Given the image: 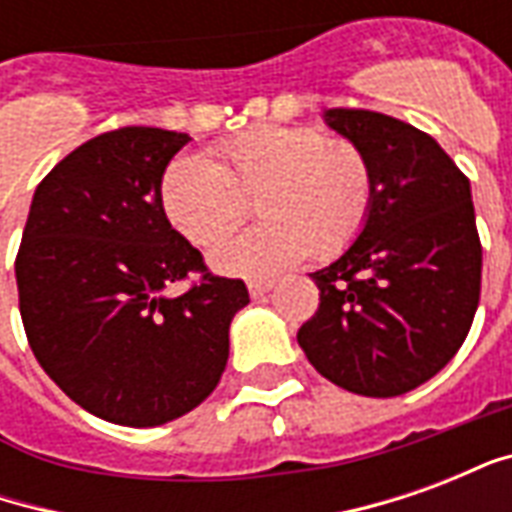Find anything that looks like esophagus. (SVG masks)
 I'll list each match as a JSON object with an SVG mask.
<instances>
[{
  "label": "esophagus",
  "instance_id": "1",
  "mask_svg": "<svg viewBox=\"0 0 512 512\" xmlns=\"http://www.w3.org/2000/svg\"><path fill=\"white\" fill-rule=\"evenodd\" d=\"M271 288H274V282H268V279H255V282H249V296H252V299H260V296H266Z\"/></svg>",
  "mask_w": 512,
  "mask_h": 512
}]
</instances>
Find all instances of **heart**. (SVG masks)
<instances>
[{
    "mask_svg": "<svg viewBox=\"0 0 512 512\" xmlns=\"http://www.w3.org/2000/svg\"><path fill=\"white\" fill-rule=\"evenodd\" d=\"M216 164L175 156L158 183L167 222L208 249L235 233L255 197L266 219L213 252V266L238 277H271L299 263L340 255L365 230L376 180L351 139L312 126H255L213 147Z\"/></svg>",
    "mask_w": 512,
    "mask_h": 512,
    "instance_id": "1",
    "label": "heart"
}]
</instances>
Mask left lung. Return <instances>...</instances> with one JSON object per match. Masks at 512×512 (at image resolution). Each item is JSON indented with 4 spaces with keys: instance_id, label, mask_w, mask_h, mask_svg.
I'll return each instance as SVG.
<instances>
[{
    "instance_id": "left-lung-1",
    "label": "left lung",
    "mask_w": 512,
    "mask_h": 512,
    "mask_svg": "<svg viewBox=\"0 0 512 512\" xmlns=\"http://www.w3.org/2000/svg\"><path fill=\"white\" fill-rule=\"evenodd\" d=\"M323 117L367 153L376 197L348 252L312 274L321 304L296 337L332 384L365 397L406 395L458 354L480 304L483 246L469 178L403 120L370 109Z\"/></svg>"
}]
</instances>
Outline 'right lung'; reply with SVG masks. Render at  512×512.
<instances>
[{
    "label": "right lung",
    "mask_w": 512,
    "mask_h": 512,
    "mask_svg": "<svg viewBox=\"0 0 512 512\" xmlns=\"http://www.w3.org/2000/svg\"><path fill=\"white\" fill-rule=\"evenodd\" d=\"M186 142L126 126L79 145L38 183L16 255L40 367L84 411L128 428L172 422L211 395L230 321L249 304L244 282L211 274L161 211L158 183ZM183 278L190 288L167 297Z\"/></svg>",
    "instance_id": "right-lung-1"
}]
</instances>
